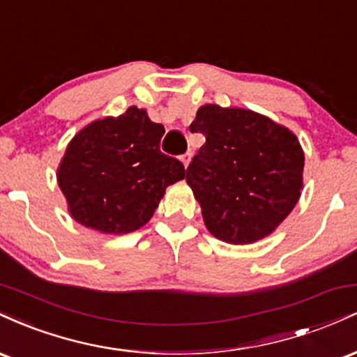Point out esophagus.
<instances>
[{"instance_id": "obj_1", "label": "esophagus", "mask_w": 357, "mask_h": 357, "mask_svg": "<svg viewBox=\"0 0 357 357\" xmlns=\"http://www.w3.org/2000/svg\"><path fill=\"white\" fill-rule=\"evenodd\" d=\"M190 159H191V154H190V153H186V154L181 155V161H183L184 166L190 165Z\"/></svg>"}]
</instances>
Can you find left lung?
Segmentation results:
<instances>
[{"mask_svg": "<svg viewBox=\"0 0 357 357\" xmlns=\"http://www.w3.org/2000/svg\"><path fill=\"white\" fill-rule=\"evenodd\" d=\"M190 130L206 137L186 183L208 230L235 245L270 235L301 196L304 153L297 137L252 110L215 104L199 107Z\"/></svg>", "mask_w": 357, "mask_h": 357, "instance_id": "8db88e82", "label": "left lung"}]
</instances>
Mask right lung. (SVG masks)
<instances>
[{
  "label": "right lung",
  "instance_id": "right-lung-1",
  "mask_svg": "<svg viewBox=\"0 0 357 357\" xmlns=\"http://www.w3.org/2000/svg\"><path fill=\"white\" fill-rule=\"evenodd\" d=\"M162 134V124L137 107L82 129L59 169L72 218L114 235L146 225L166 188L186 173L179 159L161 153Z\"/></svg>",
  "mask_w": 357,
  "mask_h": 357
}]
</instances>
